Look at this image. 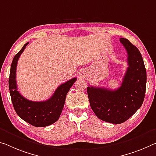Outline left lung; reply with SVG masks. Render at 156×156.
<instances>
[{"label":"left lung","instance_id":"1","mask_svg":"<svg viewBox=\"0 0 156 156\" xmlns=\"http://www.w3.org/2000/svg\"><path fill=\"white\" fill-rule=\"evenodd\" d=\"M119 41L127 51L128 65L121 87L115 90L87 87L90 106L96 117L115 124L126 122L142 106L147 84V71L140 51L127 39Z\"/></svg>","mask_w":156,"mask_h":156}]
</instances>
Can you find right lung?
Masks as SVG:
<instances>
[{
    "mask_svg": "<svg viewBox=\"0 0 156 156\" xmlns=\"http://www.w3.org/2000/svg\"><path fill=\"white\" fill-rule=\"evenodd\" d=\"M28 44H24L12 60L9 78V93L14 110L22 119L34 126L45 127L58 120L65 105L66 96L77 78H73L62 84L48 100L37 102L26 99L17 90L16 72L17 62Z\"/></svg>",
    "mask_w": 156,
    "mask_h": 156,
    "instance_id": "add662e5",
    "label": "right lung"
}]
</instances>
